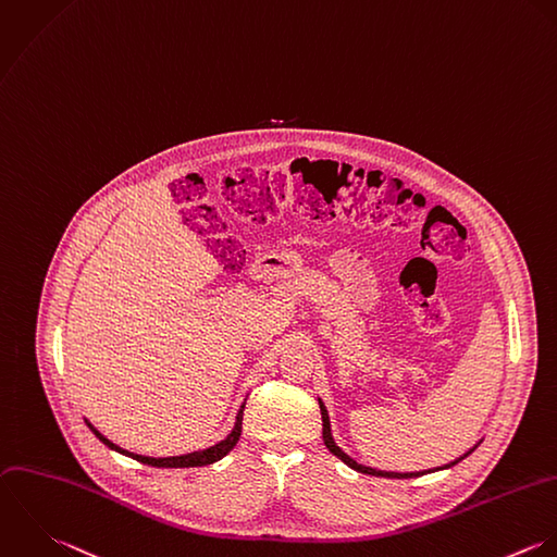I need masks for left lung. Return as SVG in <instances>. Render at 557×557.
<instances>
[{"instance_id": "left-lung-1", "label": "left lung", "mask_w": 557, "mask_h": 557, "mask_svg": "<svg viewBox=\"0 0 557 557\" xmlns=\"http://www.w3.org/2000/svg\"><path fill=\"white\" fill-rule=\"evenodd\" d=\"M320 408H322V436H324V443H326V447H329L337 458H342L348 467H352V469H357V471H361V473H368V475H375V478H397V480H401V478H419V475L428 473V471H417V473H391V471H377V469H371V467H363V465H359L357 460H352L346 451H342V449L335 445L333 434H331L329 412H326V408H324V404H322V401H320ZM458 460H462V458H458ZM458 460H456V462H458ZM456 462H451V465H456Z\"/></svg>"}]
</instances>
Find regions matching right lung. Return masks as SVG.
Masks as SVG:
<instances>
[{
	"label": "right lung",
	"instance_id": "1",
	"mask_svg": "<svg viewBox=\"0 0 557 557\" xmlns=\"http://www.w3.org/2000/svg\"><path fill=\"white\" fill-rule=\"evenodd\" d=\"M242 417H244V406H242V408H239V412H237L235 428H233V430H231V434H228L224 441H220L218 445H213V447H209V449H202V451L186 454V456H173V458H149V456H138V454L125 451V449H121L119 445H114L112 441H108L103 434H99L90 423H88V428H90V430L97 434V438H99V441H103L110 449H116V451H121V454H125V456H129V458H134V460L143 462V465H149V467H162V469H180V467H205V465H211V462H215V460L224 458V456L235 447V443L239 441V434H242Z\"/></svg>",
	"mask_w": 557,
	"mask_h": 557
}]
</instances>
